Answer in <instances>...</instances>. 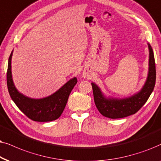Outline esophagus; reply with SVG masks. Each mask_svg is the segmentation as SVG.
<instances>
[{"label": "esophagus", "instance_id": "esophagus-1", "mask_svg": "<svg viewBox=\"0 0 161 161\" xmlns=\"http://www.w3.org/2000/svg\"><path fill=\"white\" fill-rule=\"evenodd\" d=\"M83 76H84L85 78H88V77H89V74H87V72H85L84 74H83Z\"/></svg>", "mask_w": 161, "mask_h": 161}]
</instances>
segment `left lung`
<instances>
[{"label": "left lung", "instance_id": "8db88e82", "mask_svg": "<svg viewBox=\"0 0 161 161\" xmlns=\"http://www.w3.org/2000/svg\"><path fill=\"white\" fill-rule=\"evenodd\" d=\"M149 51V71L146 82L138 93L124 98L106 97L95 83L92 82L94 102L99 113L110 119H121L133 115L142 108L153 93L155 85L156 70L153 50L148 43Z\"/></svg>", "mask_w": 161, "mask_h": 161}]
</instances>
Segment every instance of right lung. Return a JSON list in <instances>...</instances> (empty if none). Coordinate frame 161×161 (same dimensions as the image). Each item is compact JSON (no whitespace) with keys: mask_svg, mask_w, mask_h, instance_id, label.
<instances>
[{"mask_svg":"<svg viewBox=\"0 0 161 161\" xmlns=\"http://www.w3.org/2000/svg\"><path fill=\"white\" fill-rule=\"evenodd\" d=\"M12 51L8 62L6 82L9 95L18 108L30 119L46 122L57 119L63 113L70 92L77 83L76 77L70 79L58 91L42 98H31L20 93L14 86L12 76Z\"/></svg>","mask_w":161,"mask_h":161,"instance_id":"1","label":"right lung"}]
</instances>
